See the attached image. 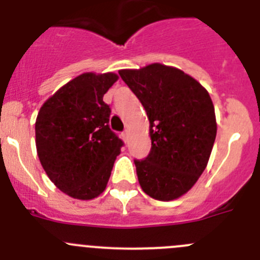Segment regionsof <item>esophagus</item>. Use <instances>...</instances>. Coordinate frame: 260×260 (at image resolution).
Returning <instances> with one entry per match:
<instances>
[{"mask_svg":"<svg viewBox=\"0 0 260 260\" xmlns=\"http://www.w3.org/2000/svg\"><path fill=\"white\" fill-rule=\"evenodd\" d=\"M128 137H129V131L125 129L124 132H123V138H124V141H125V142L128 141Z\"/></svg>","mask_w":260,"mask_h":260,"instance_id":"esophagus-1","label":"esophagus"}]
</instances>
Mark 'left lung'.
Listing matches in <instances>:
<instances>
[{"instance_id":"left-lung-1","label":"left lung","mask_w":260,"mask_h":260,"mask_svg":"<svg viewBox=\"0 0 260 260\" xmlns=\"http://www.w3.org/2000/svg\"><path fill=\"white\" fill-rule=\"evenodd\" d=\"M119 74L150 122L151 151L135 160L140 186L155 200H176L192 188L212 154L217 120L209 92L183 70L159 62Z\"/></svg>"}]
</instances>
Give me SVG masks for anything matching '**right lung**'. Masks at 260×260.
Masks as SVG:
<instances>
[{"instance_id": "obj_1", "label": "right lung", "mask_w": 260, "mask_h": 260, "mask_svg": "<svg viewBox=\"0 0 260 260\" xmlns=\"http://www.w3.org/2000/svg\"><path fill=\"white\" fill-rule=\"evenodd\" d=\"M115 73L87 72L60 87L36 119V147L48 178L78 200L105 191L123 142L109 128L110 108L104 94Z\"/></svg>"}]
</instances>
